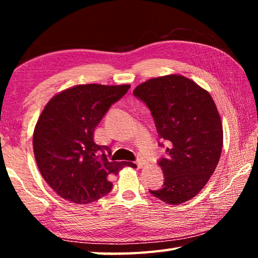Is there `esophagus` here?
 <instances>
[{
    "mask_svg": "<svg viewBox=\"0 0 258 258\" xmlns=\"http://www.w3.org/2000/svg\"><path fill=\"white\" fill-rule=\"evenodd\" d=\"M135 163H137L139 168H142L143 166L147 165V161H146L145 159H143L142 157H138V159H137V161H135Z\"/></svg>",
    "mask_w": 258,
    "mask_h": 258,
    "instance_id": "34e87169",
    "label": "esophagus"
}]
</instances>
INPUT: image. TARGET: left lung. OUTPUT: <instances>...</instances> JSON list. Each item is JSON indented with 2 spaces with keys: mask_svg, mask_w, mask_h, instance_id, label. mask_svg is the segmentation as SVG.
I'll return each mask as SVG.
<instances>
[{
  "mask_svg": "<svg viewBox=\"0 0 258 258\" xmlns=\"http://www.w3.org/2000/svg\"><path fill=\"white\" fill-rule=\"evenodd\" d=\"M133 95L150 109L158 137L168 146L165 158L158 160L164 184L149 192L172 205L190 200L211 178L221 157L223 128L215 102L181 75L151 78Z\"/></svg>",
  "mask_w": 258,
  "mask_h": 258,
  "instance_id": "obj_1",
  "label": "left lung"
}]
</instances>
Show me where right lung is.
Segmentation results:
<instances>
[{
  "label": "right lung",
  "mask_w": 258,
  "mask_h": 258,
  "mask_svg": "<svg viewBox=\"0 0 258 258\" xmlns=\"http://www.w3.org/2000/svg\"><path fill=\"white\" fill-rule=\"evenodd\" d=\"M130 85H77L56 94L42 111L33 135L34 155L43 178L56 195L78 205L110 192V178L133 163L111 161V150L98 146L93 133Z\"/></svg>",
  "instance_id": "add662e5"
}]
</instances>
